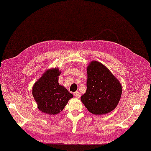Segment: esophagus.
I'll list each match as a JSON object with an SVG mask.
<instances>
[{
	"label": "esophagus",
	"mask_w": 151,
	"mask_h": 151,
	"mask_svg": "<svg viewBox=\"0 0 151 151\" xmlns=\"http://www.w3.org/2000/svg\"><path fill=\"white\" fill-rule=\"evenodd\" d=\"M74 95L76 98H80L81 96V94L80 93L79 91H76L74 93Z\"/></svg>",
	"instance_id": "esophagus-1"
}]
</instances>
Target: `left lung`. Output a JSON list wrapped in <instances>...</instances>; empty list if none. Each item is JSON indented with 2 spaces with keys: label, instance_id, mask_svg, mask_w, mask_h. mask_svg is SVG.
I'll return each mask as SVG.
<instances>
[{
  "label": "left lung",
  "instance_id": "left-lung-1",
  "mask_svg": "<svg viewBox=\"0 0 151 151\" xmlns=\"http://www.w3.org/2000/svg\"><path fill=\"white\" fill-rule=\"evenodd\" d=\"M87 90L81 101L92 114L101 115L114 109L122 94L119 80L104 65L93 61L87 67Z\"/></svg>",
  "mask_w": 151,
  "mask_h": 151
}]
</instances>
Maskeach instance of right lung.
Instances as JSON below:
<instances>
[{"mask_svg":"<svg viewBox=\"0 0 151 151\" xmlns=\"http://www.w3.org/2000/svg\"><path fill=\"white\" fill-rule=\"evenodd\" d=\"M60 74L58 68L48 69L33 86V96L38 109L43 113L51 115L60 113L73 97L64 86L59 85Z\"/></svg>","mask_w":151,"mask_h":151,"instance_id":"right-lung-1","label":"right lung"}]
</instances>
